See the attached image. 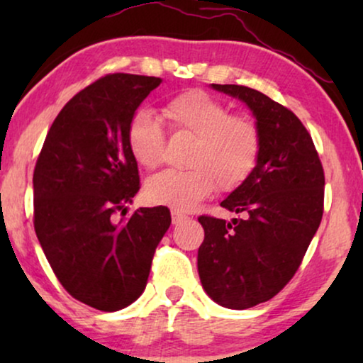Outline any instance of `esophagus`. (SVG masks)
Instances as JSON below:
<instances>
[{
  "mask_svg": "<svg viewBox=\"0 0 363 363\" xmlns=\"http://www.w3.org/2000/svg\"><path fill=\"white\" fill-rule=\"evenodd\" d=\"M186 220H188V216L182 215L180 211H175V210L172 211V223H173V225H180V223L186 221Z\"/></svg>",
  "mask_w": 363,
  "mask_h": 363,
  "instance_id": "1",
  "label": "esophagus"
}]
</instances>
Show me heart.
Here are the masks:
<instances>
[{
  "instance_id": "1",
  "label": "heart",
  "mask_w": 363,
  "mask_h": 363,
  "mask_svg": "<svg viewBox=\"0 0 363 363\" xmlns=\"http://www.w3.org/2000/svg\"><path fill=\"white\" fill-rule=\"evenodd\" d=\"M173 133L193 137L186 155L188 170H165L145 183V196L153 205L190 211L213 190L231 191L255 170L261 152L259 128L251 118L230 116L225 104L203 91L173 97L162 108ZM163 128L152 113H133L127 125V147L143 168L160 165Z\"/></svg>"
}]
</instances>
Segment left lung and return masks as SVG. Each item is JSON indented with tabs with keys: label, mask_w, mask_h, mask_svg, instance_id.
I'll return each mask as SVG.
<instances>
[{
	"label": "left lung",
	"mask_w": 363,
	"mask_h": 363,
	"mask_svg": "<svg viewBox=\"0 0 363 363\" xmlns=\"http://www.w3.org/2000/svg\"><path fill=\"white\" fill-rule=\"evenodd\" d=\"M211 89L245 102L261 133L255 170L221 201L242 218H198L203 289L216 304L242 311L272 299L296 274L320 225L325 180L309 132L289 108L245 86Z\"/></svg>",
	"instance_id": "left-lung-1"
}]
</instances>
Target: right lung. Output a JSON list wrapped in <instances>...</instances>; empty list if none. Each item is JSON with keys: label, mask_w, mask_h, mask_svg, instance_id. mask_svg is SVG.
Masks as SVG:
<instances>
[{"label": "right lung", "mask_w": 363, "mask_h": 363, "mask_svg": "<svg viewBox=\"0 0 363 363\" xmlns=\"http://www.w3.org/2000/svg\"><path fill=\"white\" fill-rule=\"evenodd\" d=\"M160 77L111 74L76 94L49 128L33 177L34 230L69 294L104 312L145 291L172 216L165 206L125 213L140 188L127 125Z\"/></svg>", "instance_id": "right-lung-1"}]
</instances>
